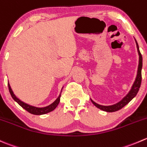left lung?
Wrapping results in <instances>:
<instances>
[{
    "label": "left lung",
    "instance_id": "obj_1",
    "mask_svg": "<svg viewBox=\"0 0 147 147\" xmlns=\"http://www.w3.org/2000/svg\"><path fill=\"white\" fill-rule=\"evenodd\" d=\"M136 47H137L138 53L139 55V67H138V71H137V75H136V80H135V82L134 83L133 86H132L131 89L129 91V93L123 98L121 101H119L117 103L114 104V105H108V106H105V105H101L99 104L96 103V102H94L93 100H91L92 103L98 108L99 109L102 110L106 112H115L121 109L122 108L125 106L126 104L129 103L134 98L136 95V94L138 93L139 90V88H140L141 83H142V54L140 53V51H139V45H138L137 42L136 41Z\"/></svg>",
    "mask_w": 147,
    "mask_h": 147
}]
</instances>
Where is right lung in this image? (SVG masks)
I'll return each mask as SVG.
<instances>
[{
  "instance_id": "obj_1",
  "label": "right lung",
  "mask_w": 147,
  "mask_h": 147,
  "mask_svg": "<svg viewBox=\"0 0 147 147\" xmlns=\"http://www.w3.org/2000/svg\"><path fill=\"white\" fill-rule=\"evenodd\" d=\"M8 89H9V92L11 93V97L13 98V99L17 102L18 103V105H21L24 109H25L26 111L28 112V113H31V114L34 115H43V114H46V113H49V112L52 111L54 110L56 108V107L57 106L58 104H59V101H60V97L61 95H59V97L56 99V100L54 102H52V104H50L49 105L46 107H43V108H37V107H34L32 106V105H30L28 104L25 103L23 101L20 100L15 95H14L12 89H11V86H10L9 83L8 84Z\"/></svg>"
}]
</instances>
